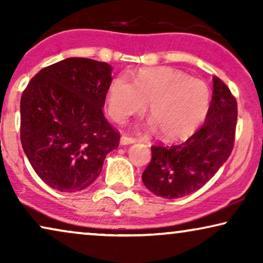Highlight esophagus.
Segmentation results:
<instances>
[{
  "label": "esophagus",
  "mask_w": 263,
  "mask_h": 263,
  "mask_svg": "<svg viewBox=\"0 0 263 263\" xmlns=\"http://www.w3.org/2000/svg\"><path fill=\"white\" fill-rule=\"evenodd\" d=\"M136 141H138V139L128 135H122L121 138V145H130V143H134Z\"/></svg>",
  "instance_id": "1"
}]
</instances>
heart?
Masks as SVG:
<instances>
[{"instance_id":"b5f03b06","label":"heart","mask_w":263,"mask_h":263,"mask_svg":"<svg viewBox=\"0 0 263 263\" xmlns=\"http://www.w3.org/2000/svg\"><path fill=\"white\" fill-rule=\"evenodd\" d=\"M211 91L206 82L171 68H149L135 74L133 84L124 77L111 82L107 110L116 122L143 111L163 135L182 138L199 127L208 112Z\"/></svg>"}]
</instances>
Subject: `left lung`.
I'll return each mask as SVG.
<instances>
[{
  "label": "left lung",
  "instance_id": "left-lung-1",
  "mask_svg": "<svg viewBox=\"0 0 263 263\" xmlns=\"http://www.w3.org/2000/svg\"><path fill=\"white\" fill-rule=\"evenodd\" d=\"M236 124V98L224 81L213 77L204 123L184 142L151 147L152 160L142 174L143 184L164 199H178L199 190L231 154Z\"/></svg>",
  "mask_w": 263,
  "mask_h": 263
}]
</instances>
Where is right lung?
<instances>
[{
  "mask_svg": "<svg viewBox=\"0 0 263 263\" xmlns=\"http://www.w3.org/2000/svg\"><path fill=\"white\" fill-rule=\"evenodd\" d=\"M110 64L70 57L34 75L20 100V139L42 181L75 193L102 172L106 154L120 145L103 114L111 81Z\"/></svg>",
  "mask_w": 263,
  "mask_h": 263,
  "instance_id": "obj_1",
  "label": "right lung"
}]
</instances>
